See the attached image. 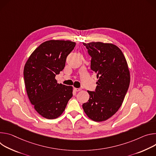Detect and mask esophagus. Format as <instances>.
Instances as JSON below:
<instances>
[{
  "label": "esophagus",
  "instance_id": "obj_1",
  "mask_svg": "<svg viewBox=\"0 0 156 156\" xmlns=\"http://www.w3.org/2000/svg\"><path fill=\"white\" fill-rule=\"evenodd\" d=\"M74 90H75L76 92H79V91H80V90H81V88H74Z\"/></svg>",
  "mask_w": 156,
  "mask_h": 156
}]
</instances>
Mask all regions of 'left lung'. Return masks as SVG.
Instances as JSON below:
<instances>
[{"label":"left lung","instance_id":"obj_1","mask_svg":"<svg viewBox=\"0 0 156 156\" xmlns=\"http://www.w3.org/2000/svg\"><path fill=\"white\" fill-rule=\"evenodd\" d=\"M83 44L92 58L90 69L98 81L95 91H87L89 100L82 107L89 118L102 122L122 105L130 82L129 69L122 51L116 45L101 42Z\"/></svg>","mask_w":156,"mask_h":156}]
</instances>
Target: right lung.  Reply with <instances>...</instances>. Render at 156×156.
I'll return each mask as SVG.
<instances>
[{"label": "right lung", "instance_id": "add662e5", "mask_svg": "<svg viewBox=\"0 0 156 156\" xmlns=\"http://www.w3.org/2000/svg\"><path fill=\"white\" fill-rule=\"evenodd\" d=\"M71 41L49 40L41 44L27 61L23 76L28 97L43 117L55 119L64 111L73 97V87L55 79L65 67L67 56L74 49Z\"/></svg>", "mask_w": 156, "mask_h": 156}]
</instances>
